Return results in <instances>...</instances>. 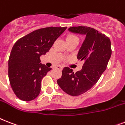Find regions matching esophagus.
Instances as JSON below:
<instances>
[{
    "mask_svg": "<svg viewBox=\"0 0 125 125\" xmlns=\"http://www.w3.org/2000/svg\"><path fill=\"white\" fill-rule=\"evenodd\" d=\"M56 69H59V70L62 71L63 69V66H62V65H58V66H56Z\"/></svg>",
    "mask_w": 125,
    "mask_h": 125,
    "instance_id": "34e87169",
    "label": "esophagus"
}]
</instances>
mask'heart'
Instances as JSON below:
<instances>
[{"instance_id":"heart-1","label":"heart","mask_w":125,"mask_h":125,"mask_svg":"<svg viewBox=\"0 0 125 125\" xmlns=\"http://www.w3.org/2000/svg\"><path fill=\"white\" fill-rule=\"evenodd\" d=\"M77 38L76 36H74V35H69L67 37V38Z\"/></svg>"}]
</instances>
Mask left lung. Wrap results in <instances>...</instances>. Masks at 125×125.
Returning <instances> with one entry per match:
<instances>
[{
	"mask_svg": "<svg viewBox=\"0 0 125 125\" xmlns=\"http://www.w3.org/2000/svg\"><path fill=\"white\" fill-rule=\"evenodd\" d=\"M69 31L85 36L77 55L85 62L75 73L72 69L64 67L57 83L68 95L78 96L91 89L106 70L112 55L111 42L106 35L88 26H73Z\"/></svg>",
	"mask_w": 125,
	"mask_h": 125,
	"instance_id": "obj_1",
	"label": "left lung"
}]
</instances>
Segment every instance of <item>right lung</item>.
Segmentation results:
<instances>
[{"instance_id":"1","label":"right lung","mask_w":125,"mask_h":125,"mask_svg":"<svg viewBox=\"0 0 125 125\" xmlns=\"http://www.w3.org/2000/svg\"><path fill=\"white\" fill-rule=\"evenodd\" d=\"M66 28H40L15 43L9 58L8 77L11 87L19 99L30 101L39 95L42 79L52 69L40 63V56L49 52Z\"/></svg>"}]
</instances>
